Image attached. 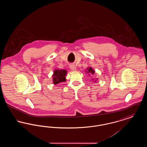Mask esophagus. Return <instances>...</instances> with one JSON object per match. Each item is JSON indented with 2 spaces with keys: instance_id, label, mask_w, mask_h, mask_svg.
<instances>
[{
  "instance_id": "esophagus-1",
  "label": "esophagus",
  "mask_w": 147,
  "mask_h": 147,
  "mask_svg": "<svg viewBox=\"0 0 147 147\" xmlns=\"http://www.w3.org/2000/svg\"><path fill=\"white\" fill-rule=\"evenodd\" d=\"M70 69L73 71H76L77 70V67L74 65H70Z\"/></svg>"
}]
</instances>
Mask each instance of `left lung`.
Returning a JSON list of instances; mask_svg holds the SVG:
<instances>
[{
  "label": "left lung",
  "mask_w": 147,
  "mask_h": 147,
  "mask_svg": "<svg viewBox=\"0 0 147 147\" xmlns=\"http://www.w3.org/2000/svg\"><path fill=\"white\" fill-rule=\"evenodd\" d=\"M85 72L87 74H91V75H94L95 71V70L93 69L92 68H91V67H88L86 68V69L85 70ZM90 74H89V76H90ZM92 80H94V79H92ZM95 82H96V80H95Z\"/></svg>",
  "instance_id": "left-lung-1"
}]
</instances>
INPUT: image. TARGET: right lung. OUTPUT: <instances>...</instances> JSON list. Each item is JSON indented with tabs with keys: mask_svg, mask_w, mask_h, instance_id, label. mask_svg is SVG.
<instances>
[{
	"mask_svg": "<svg viewBox=\"0 0 147 147\" xmlns=\"http://www.w3.org/2000/svg\"><path fill=\"white\" fill-rule=\"evenodd\" d=\"M67 71L65 69H57L54 70L52 75L53 83L58 84L61 82H65L66 81V76Z\"/></svg>",
	"mask_w": 147,
	"mask_h": 147,
	"instance_id": "obj_1",
	"label": "right lung"
}]
</instances>
